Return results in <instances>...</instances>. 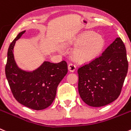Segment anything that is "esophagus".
<instances>
[{
  "label": "esophagus",
  "mask_w": 131,
  "mask_h": 131,
  "mask_svg": "<svg viewBox=\"0 0 131 131\" xmlns=\"http://www.w3.org/2000/svg\"><path fill=\"white\" fill-rule=\"evenodd\" d=\"M68 70H69L70 72H73L75 71V68H76V67H75V64H73V63H70V64H68Z\"/></svg>",
  "instance_id": "obj_1"
}]
</instances>
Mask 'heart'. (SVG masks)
Returning <instances> with one entry per match:
<instances>
[{"mask_svg":"<svg viewBox=\"0 0 131 131\" xmlns=\"http://www.w3.org/2000/svg\"><path fill=\"white\" fill-rule=\"evenodd\" d=\"M105 43L104 38L100 34H96L92 31L81 33L71 41L72 45L77 46L73 56L79 62L91 61L101 53Z\"/></svg>","mask_w":131,"mask_h":131,"instance_id":"b5f03b06","label":"heart"}]
</instances>
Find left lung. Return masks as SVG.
<instances>
[{
  "label": "left lung",
  "instance_id": "obj_1",
  "mask_svg": "<svg viewBox=\"0 0 131 131\" xmlns=\"http://www.w3.org/2000/svg\"><path fill=\"white\" fill-rule=\"evenodd\" d=\"M127 71L126 48L117 37L101 56L78 70L80 97L91 107L109 104L120 94Z\"/></svg>",
  "mask_w": 131,
  "mask_h": 131
}]
</instances>
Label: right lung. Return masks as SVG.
<instances>
[{"mask_svg": "<svg viewBox=\"0 0 131 131\" xmlns=\"http://www.w3.org/2000/svg\"><path fill=\"white\" fill-rule=\"evenodd\" d=\"M25 31L19 33L9 45L5 73L15 100L26 107L39 111L52 103L57 86L68 72V66L65 61L58 63L45 61L32 72L19 68L14 59L13 48L16 41Z\"/></svg>", "mask_w": 131, "mask_h": 131, "instance_id": "right-lung-1", "label": "right lung"}]
</instances>
